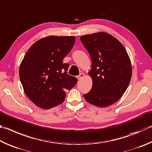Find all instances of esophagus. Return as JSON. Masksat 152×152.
I'll list each match as a JSON object with an SVG mask.
<instances>
[{"label":"esophagus","instance_id":"esophagus-1","mask_svg":"<svg viewBox=\"0 0 152 152\" xmlns=\"http://www.w3.org/2000/svg\"><path fill=\"white\" fill-rule=\"evenodd\" d=\"M83 77H84V74L83 73H80L77 77V78L78 79V80H81V79L83 78Z\"/></svg>","mask_w":152,"mask_h":152}]
</instances>
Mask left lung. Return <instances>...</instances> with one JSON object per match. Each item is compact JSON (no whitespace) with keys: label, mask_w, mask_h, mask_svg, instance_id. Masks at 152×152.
<instances>
[{"label":"left lung","mask_w":152,"mask_h":152,"mask_svg":"<svg viewBox=\"0 0 152 152\" xmlns=\"http://www.w3.org/2000/svg\"><path fill=\"white\" fill-rule=\"evenodd\" d=\"M91 58L89 75L92 88L84 94L87 102L105 107L120 99L132 78L131 61L126 49L115 37L105 32L80 37Z\"/></svg>","instance_id":"8db88e82"}]
</instances>
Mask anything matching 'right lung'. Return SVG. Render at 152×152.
<instances>
[{
	"instance_id": "add662e5",
	"label": "right lung",
	"mask_w": 152,
	"mask_h": 152,
	"mask_svg": "<svg viewBox=\"0 0 152 152\" xmlns=\"http://www.w3.org/2000/svg\"><path fill=\"white\" fill-rule=\"evenodd\" d=\"M74 36H49L34 42L26 53L19 68V77L26 96L39 107L61 104L65 91L77 79L67 74L69 64L63 60L73 48Z\"/></svg>"
}]
</instances>
